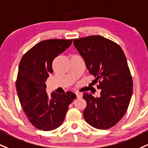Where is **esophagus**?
Segmentation results:
<instances>
[{"label": "esophagus", "mask_w": 148, "mask_h": 148, "mask_svg": "<svg viewBox=\"0 0 148 148\" xmlns=\"http://www.w3.org/2000/svg\"><path fill=\"white\" fill-rule=\"evenodd\" d=\"M76 97H77V98H82L83 97V94H82V93H81V92H76Z\"/></svg>", "instance_id": "esophagus-1"}]
</instances>
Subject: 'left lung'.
Wrapping results in <instances>:
<instances>
[{
    "label": "left lung",
    "mask_w": 148,
    "mask_h": 148,
    "mask_svg": "<svg viewBox=\"0 0 148 148\" xmlns=\"http://www.w3.org/2000/svg\"><path fill=\"white\" fill-rule=\"evenodd\" d=\"M74 45L101 90L97 98L83 93L85 121L97 129H109L125 115L132 95V78L125 55L118 44L99 35L74 39Z\"/></svg>",
    "instance_id": "left-lung-1"
}]
</instances>
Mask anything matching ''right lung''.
<instances>
[{
	"mask_svg": "<svg viewBox=\"0 0 148 148\" xmlns=\"http://www.w3.org/2000/svg\"><path fill=\"white\" fill-rule=\"evenodd\" d=\"M72 39L42 40L23 55L19 64L16 88L21 107L35 127L43 131L56 129L63 123L69 105L76 98L71 92L51 97L46 92L52 62L72 45Z\"/></svg>",
	"mask_w": 148,
	"mask_h": 148,
	"instance_id": "1",
	"label": "right lung"
}]
</instances>
